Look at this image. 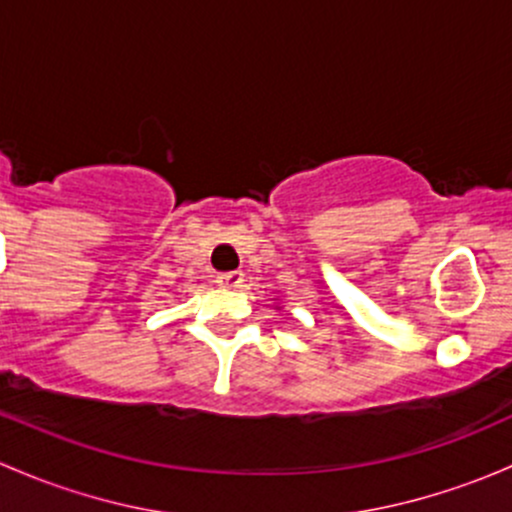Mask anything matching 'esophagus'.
<instances>
[{
    "label": "esophagus",
    "instance_id": "esophagus-1",
    "mask_svg": "<svg viewBox=\"0 0 512 512\" xmlns=\"http://www.w3.org/2000/svg\"><path fill=\"white\" fill-rule=\"evenodd\" d=\"M215 282H218L220 287L238 289V287H242V282H245V277H242V272H223L215 277Z\"/></svg>",
    "mask_w": 512,
    "mask_h": 512
}]
</instances>
